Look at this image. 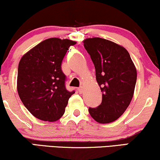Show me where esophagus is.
Returning a JSON list of instances; mask_svg holds the SVG:
<instances>
[{"label": "esophagus", "mask_w": 160, "mask_h": 160, "mask_svg": "<svg viewBox=\"0 0 160 160\" xmlns=\"http://www.w3.org/2000/svg\"><path fill=\"white\" fill-rule=\"evenodd\" d=\"M78 91L79 92V93H82V92H84V89L82 87H81V88H78Z\"/></svg>", "instance_id": "obj_1"}]
</instances>
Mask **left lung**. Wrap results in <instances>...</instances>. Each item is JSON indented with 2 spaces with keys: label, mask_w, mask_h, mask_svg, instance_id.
Instances as JSON below:
<instances>
[{
  "label": "left lung",
  "mask_w": 160,
  "mask_h": 160,
  "mask_svg": "<svg viewBox=\"0 0 160 160\" xmlns=\"http://www.w3.org/2000/svg\"><path fill=\"white\" fill-rule=\"evenodd\" d=\"M96 70V81L102 92V101L89 108L95 121L101 124L116 121L125 113L133 98L137 69L125 47L102 38L83 41Z\"/></svg>",
  "instance_id": "obj_1"
}]
</instances>
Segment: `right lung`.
Returning a JSON list of instances; mask_svg holds the SVG:
<instances>
[{"mask_svg": "<svg viewBox=\"0 0 160 160\" xmlns=\"http://www.w3.org/2000/svg\"><path fill=\"white\" fill-rule=\"evenodd\" d=\"M76 42L51 38L29 50L20 60L17 90L27 109L37 119L56 122L64 115L74 91L65 88L61 65L69 47Z\"/></svg>", "mask_w": 160, "mask_h": 160, "instance_id": "1", "label": "right lung"}]
</instances>
